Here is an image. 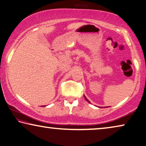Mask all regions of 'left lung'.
Returning <instances> with one entry per match:
<instances>
[{
	"label": "left lung",
	"mask_w": 146,
	"mask_h": 146,
	"mask_svg": "<svg viewBox=\"0 0 146 146\" xmlns=\"http://www.w3.org/2000/svg\"><path fill=\"white\" fill-rule=\"evenodd\" d=\"M84 99H86V101H88V103H90V101H89L88 100V99H87L86 98V97H85V96H84Z\"/></svg>",
	"instance_id": "8db88e82"
}]
</instances>
